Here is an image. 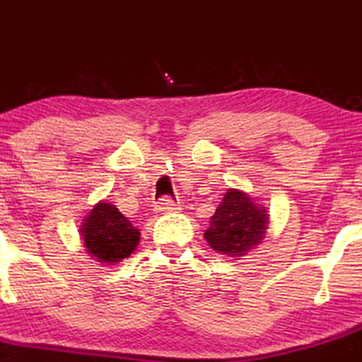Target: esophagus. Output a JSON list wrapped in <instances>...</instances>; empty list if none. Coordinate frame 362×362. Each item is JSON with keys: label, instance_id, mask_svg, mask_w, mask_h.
Returning a JSON list of instances; mask_svg holds the SVG:
<instances>
[{"label": "esophagus", "instance_id": "1", "mask_svg": "<svg viewBox=\"0 0 362 362\" xmlns=\"http://www.w3.org/2000/svg\"><path fill=\"white\" fill-rule=\"evenodd\" d=\"M156 210L157 212H163V214H171V212H177V210H180V205H178V203H175L171 198H163L156 205Z\"/></svg>", "mask_w": 362, "mask_h": 362}]
</instances>
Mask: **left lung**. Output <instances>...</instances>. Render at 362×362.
Masks as SVG:
<instances>
[{
    "mask_svg": "<svg viewBox=\"0 0 362 362\" xmlns=\"http://www.w3.org/2000/svg\"><path fill=\"white\" fill-rule=\"evenodd\" d=\"M267 226L269 214L265 206L252 202L244 191L228 189L203 235L214 251L238 259L263 240Z\"/></svg>",
    "mask_w": 362,
    "mask_h": 362,
    "instance_id": "8db88e82",
    "label": "left lung"
}]
</instances>
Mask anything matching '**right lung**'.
Masks as SVG:
<instances>
[{"instance_id":"add662e5","label":"right lung","mask_w":362,"mask_h":362,"mask_svg":"<svg viewBox=\"0 0 362 362\" xmlns=\"http://www.w3.org/2000/svg\"><path fill=\"white\" fill-rule=\"evenodd\" d=\"M81 237L90 256L100 263H117L129 258L139 244V230L115 205L100 202L81 224Z\"/></svg>"}]
</instances>
